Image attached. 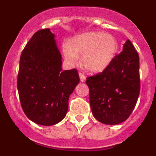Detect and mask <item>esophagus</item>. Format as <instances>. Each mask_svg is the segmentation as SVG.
Wrapping results in <instances>:
<instances>
[{"label":"esophagus","instance_id":"34e87169","mask_svg":"<svg viewBox=\"0 0 156 156\" xmlns=\"http://www.w3.org/2000/svg\"><path fill=\"white\" fill-rule=\"evenodd\" d=\"M79 76H80V80L81 82H84V81L86 80V76H85L83 74L79 73Z\"/></svg>","mask_w":156,"mask_h":156}]
</instances>
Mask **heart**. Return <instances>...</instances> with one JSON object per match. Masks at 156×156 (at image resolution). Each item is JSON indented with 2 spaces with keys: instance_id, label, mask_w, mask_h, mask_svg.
<instances>
[{
  "instance_id": "obj_1",
  "label": "heart",
  "mask_w": 156,
  "mask_h": 156,
  "mask_svg": "<svg viewBox=\"0 0 156 156\" xmlns=\"http://www.w3.org/2000/svg\"><path fill=\"white\" fill-rule=\"evenodd\" d=\"M113 35L102 32H87L73 37L64 47V55L71 66L79 62L90 73L104 71L112 62L118 50Z\"/></svg>"
}]
</instances>
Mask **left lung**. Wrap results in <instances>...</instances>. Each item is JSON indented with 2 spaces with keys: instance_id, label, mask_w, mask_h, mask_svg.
<instances>
[{
  "instance_id": "1",
  "label": "left lung",
  "mask_w": 156,
  "mask_h": 156,
  "mask_svg": "<svg viewBox=\"0 0 156 156\" xmlns=\"http://www.w3.org/2000/svg\"><path fill=\"white\" fill-rule=\"evenodd\" d=\"M139 55L129 40L101 73L88 77L92 113L98 121L115 125L128 119L140 93Z\"/></svg>"
}]
</instances>
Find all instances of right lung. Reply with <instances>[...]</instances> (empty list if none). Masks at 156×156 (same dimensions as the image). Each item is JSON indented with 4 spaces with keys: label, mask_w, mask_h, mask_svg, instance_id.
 I'll return each instance as SVG.
<instances>
[{
    "label": "right lung",
    "mask_w": 156,
    "mask_h": 156,
    "mask_svg": "<svg viewBox=\"0 0 156 156\" xmlns=\"http://www.w3.org/2000/svg\"><path fill=\"white\" fill-rule=\"evenodd\" d=\"M50 29L37 31L23 51L18 91L22 108L37 124L52 126L66 117L69 98L80 82L76 69H62V57Z\"/></svg>",
    "instance_id": "add662e5"
}]
</instances>
